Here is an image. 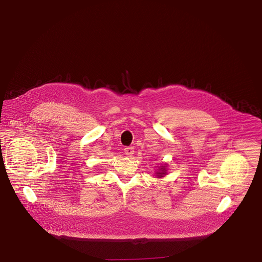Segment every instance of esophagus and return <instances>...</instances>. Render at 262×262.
<instances>
[{
	"instance_id": "34e87169",
	"label": "esophagus",
	"mask_w": 262,
	"mask_h": 262,
	"mask_svg": "<svg viewBox=\"0 0 262 262\" xmlns=\"http://www.w3.org/2000/svg\"><path fill=\"white\" fill-rule=\"evenodd\" d=\"M135 154V148L134 147H126L124 148V155L127 157H132Z\"/></svg>"
}]
</instances>
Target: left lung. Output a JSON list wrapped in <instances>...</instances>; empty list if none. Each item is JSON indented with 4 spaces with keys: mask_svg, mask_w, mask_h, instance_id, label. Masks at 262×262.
I'll return each instance as SVG.
<instances>
[{
    "mask_svg": "<svg viewBox=\"0 0 262 262\" xmlns=\"http://www.w3.org/2000/svg\"><path fill=\"white\" fill-rule=\"evenodd\" d=\"M167 174V170H166V166H162L159 171L157 172V176L158 177H164V175Z\"/></svg>",
    "mask_w": 262,
    "mask_h": 262,
    "instance_id": "1",
    "label": "left lung"
}]
</instances>
